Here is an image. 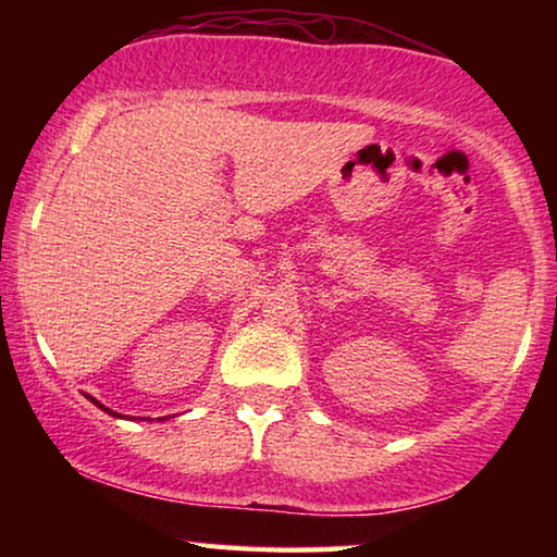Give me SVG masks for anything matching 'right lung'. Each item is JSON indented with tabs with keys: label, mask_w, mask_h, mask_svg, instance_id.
<instances>
[{
	"label": "right lung",
	"mask_w": 557,
	"mask_h": 557,
	"mask_svg": "<svg viewBox=\"0 0 557 557\" xmlns=\"http://www.w3.org/2000/svg\"><path fill=\"white\" fill-rule=\"evenodd\" d=\"M90 400H94V403H96V406H98V408H101V410H106V413H109V416H116V413H113V410H111V408H103V406H101V403H98L96 398H90Z\"/></svg>",
	"instance_id": "right-lung-1"
}]
</instances>
